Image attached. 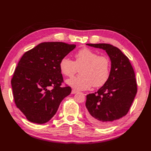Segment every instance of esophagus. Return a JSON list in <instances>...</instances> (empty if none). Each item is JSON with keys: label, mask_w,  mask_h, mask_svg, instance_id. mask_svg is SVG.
Segmentation results:
<instances>
[{"label": "esophagus", "mask_w": 151, "mask_h": 151, "mask_svg": "<svg viewBox=\"0 0 151 151\" xmlns=\"http://www.w3.org/2000/svg\"><path fill=\"white\" fill-rule=\"evenodd\" d=\"M78 91L75 90V89H73V90H72V94H75V93H78Z\"/></svg>", "instance_id": "1"}]
</instances>
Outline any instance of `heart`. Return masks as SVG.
<instances>
[{"mask_svg":"<svg viewBox=\"0 0 151 151\" xmlns=\"http://www.w3.org/2000/svg\"><path fill=\"white\" fill-rule=\"evenodd\" d=\"M75 61L67 56L61 59L59 67L65 76L72 78L79 68L81 75L68 80V85L78 90H86L91 86L99 87L107 82L109 76L110 61L105 56L89 48H83L75 54Z\"/></svg>","mask_w":151,"mask_h":151,"instance_id":"obj_1","label":"heart"}]
</instances>
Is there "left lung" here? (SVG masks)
Returning <instances> with one entry per match:
<instances>
[{
    "label": "left lung",
    "mask_w": 151,
    "mask_h": 151,
    "mask_svg": "<svg viewBox=\"0 0 151 151\" xmlns=\"http://www.w3.org/2000/svg\"><path fill=\"white\" fill-rule=\"evenodd\" d=\"M102 49L111 60L109 76L97 92L86 95V116L98 126H107L127 115L137 92V84L129 58L119 49L108 43H87Z\"/></svg>",
    "instance_id": "left-lung-1"
}]
</instances>
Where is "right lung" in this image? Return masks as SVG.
<instances>
[{"label":"right lung","mask_w":151,"mask_h":151,"mask_svg":"<svg viewBox=\"0 0 151 151\" xmlns=\"http://www.w3.org/2000/svg\"><path fill=\"white\" fill-rule=\"evenodd\" d=\"M76 46L43 42L21 58L11 83L17 107L29 121L38 124L47 122L63 99L70 94V87L61 86L63 78L59 64ZM51 86L53 89L49 90Z\"/></svg>","instance_id":"add662e5"}]
</instances>
